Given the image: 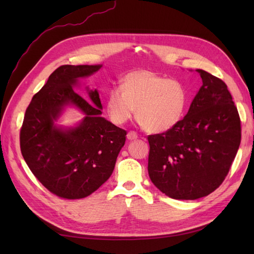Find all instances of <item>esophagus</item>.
<instances>
[{"instance_id": "1", "label": "esophagus", "mask_w": 254, "mask_h": 254, "mask_svg": "<svg viewBox=\"0 0 254 254\" xmlns=\"http://www.w3.org/2000/svg\"><path fill=\"white\" fill-rule=\"evenodd\" d=\"M127 137L128 141H134V139H137L138 135H137V133H136V132H134V131H130V132L127 133Z\"/></svg>"}]
</instances>
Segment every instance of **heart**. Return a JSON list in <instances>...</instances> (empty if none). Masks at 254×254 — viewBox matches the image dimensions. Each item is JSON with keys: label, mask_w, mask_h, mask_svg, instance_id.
I'll return each mask as SVG.
<instances>
[{"label": "heart", "mask_w": 254, "mask_h": 254, "mask_svg": "<svg viewBox=\"0 0 254 254\" xmlns=\"http://www.w3.org/2000/svg\"><path fill=\"white\" fill-rule=\"evenodd\" d=\"M188 98V90L179 80L139 69L127 74L119 88L108 93L106 108L116 126L130 121L136 108L137 119L145 130L164 133L181 121Z\"/></svg>", "instance_id": "obj_1"}]
</instances>
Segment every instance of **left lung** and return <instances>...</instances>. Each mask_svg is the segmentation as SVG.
Wrapping results in <instances>:
<instances>
[{"label":"left lung","mask_w":254,"mask_h":254,"mask_svg":"<svg viewBox=\"0 0 254 254\" xmlns=\"http://www.w3.org/2000/svg\"><path fill=\"white\" fill-rule=\"evenodd\" d=\"M203 85L187 116L171 130L148 135V175L175 199H196L228 175L241 141L237 107L222 79L196 69Z\"/></svg>","instance_id":"8db88e82"}]
</instances>
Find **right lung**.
<instances>
[{
  "label": "right lung",
  "instance_id": "1",
  "mask_svg": "<svg viewBox=\"0 0 254 254\" xmlns=\"http://www.w3.org/2000/svg\"><path fill=\"white\" fill-rule=\"evenodd\" d=\"M100 67L59 66L25 112L19 134L21 155L38 181L61 198H84L104 185L126 143L127 131L100 117L98 91H89L88 102L73 89L77 78L89 76ZM66 104L84 112V120L76 128L54 126Z\"/></svg>",
  "mask_w": 254,
  "mask_h": 254
}]
</instances>
